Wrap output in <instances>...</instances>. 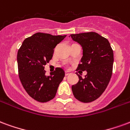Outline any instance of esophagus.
I'll return each mask as SVG.
<instances>
[{
  "mask_svg": "<svg viewBox=\"0 0 130 130\" xmlns=\"http://www.w3.org/2000/svg\"><path fill=\"white\" fill-rule=\"evenodd\" d=\"M70 75V72L69 71L65 72V75H66V76H68V75Z\"/></svg>",
  "mask_w": 130,
  "mask_h": 130,
  "instance_id": "obj_1",
  "label": "esophagus"
}]
</instances>
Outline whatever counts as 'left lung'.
<instances>
[{"label":"left lung","instance_id":"left-lung-1","mask_svg":"<svg viewBox=\"0 0 130 130\" xmlns=\"http://www.w3.org/2000/svg\"><path fill=\"white\" fill-rule=\"evenodd\" d=\"M82 47L83 56L77 69L86 71L85 78L78 75L79 81L72 86L77 100L90 103L96 100L105 91L112 75L113 50L106 38L94 32L71 35Z\"/></svg>","mask_w":130,"mask_h":130}]
</instances>
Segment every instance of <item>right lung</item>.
I'll use <instances>...</instances> for the list:
<instances>
[{"label": "right lung", "instance_id": "right-lung-1", "mask_svg": "<svg viewBox=\"0 0 130 130\" xmlns=\"http://www.w3.org/2000/svg\"><path fill=\"white\" fill-rule=\"evenodd\" d=\"M66 37L37 32L26 38L18 51L19 79L28 95L38 102L53 99L64 79L65 72L61 68H56L50 76H46L44 66L53 57L56 45Z\"/></svg>", "mask_w": 130, "mask_h": 130}]
</instances>
